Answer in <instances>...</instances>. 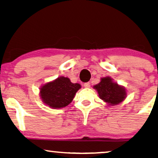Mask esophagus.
<instances>
[{
  "label": "esophagus",
  "instance_id": "obj_1",
  "mask_svg": "<svg viewBox=\"0 0 158 158\" xmlns=\"http://www.w3.org/2000/svg\"><path fill=\"white\" fill-rule=\"evenodd\" d=\"M84 86L85 87V88H89V87H90V83H89V82H86V83H84Z\"/></svg>",
  "mask_w": 158,
  "mask_h": 158
}]
</instances>
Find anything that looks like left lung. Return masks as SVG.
Here are the masks:
<instances>
[{"instance_id":"left-lung-1","label":"left lung","mask_w":158,"mask_h":158,"mask_svg":"<svg viewBox=\"0 0 158 158\" xmlns=\"http://www.w3.org/2000/svg\"><path fill=\"white\" fill-rule=\"evenodd\" d=\"M97 91L99 98L110 106H116L126 98V91L124 86H120L113 81L110 77H103L98 84L94 86Z\"/></svg>"}]
</instances>
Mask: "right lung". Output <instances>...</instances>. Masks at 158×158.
<instances>
[{"label": "right lung", "instance_id": "obj_1", "mask_svg": "<svg viewBox=\"0 0 158 158\" xmlns=\"http://www.w3.org/2000/svg\"><path fill=\"white\" fill-rule=\"evenodd\" d=\"M80 88L79 84H73L67 77H60L42 86L40 95L42 102L49 107L62 109L72 102Z\"/></svg>", "mask_w": 158, "mask_h": 158}]
</instances>
